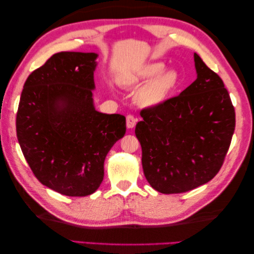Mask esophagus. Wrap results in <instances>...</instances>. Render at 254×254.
<instances>
[{
  "label": "esophagus",
  "mask_w": 254,
  "mask_h": 254,
  "mask_svg": "<svg viewBox=\"0 0 254 254\" xmlns=\"http://www.w3.org/2000/svg\"><path fill=\"white\" fill-rule=\"evenodd\" d=\"M137 122V119L135 117H133L132 115L127 116V128H133L135 127V124Z\"/></svg>",
  "instance_id": "obj_1"
}]
</instances>
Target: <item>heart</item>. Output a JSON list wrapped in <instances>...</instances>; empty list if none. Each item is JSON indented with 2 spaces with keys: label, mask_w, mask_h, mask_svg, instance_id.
<instances>
[{
  "label": "heart",
  "mask_w": 254,
  "mask_h": 254,
  "mask_svg": "<svg viewBox=\"0 0 254 254\" xmlns=\"http://www.w3.org/2000/svg\"><path fill=\"white\" fill-rule=\"evenodd\" d=\"M161 62H152L139 67L126 83L131 86L145 84L138 89L135 96L137 105L146 109L159 107L168 99L170 94L179 84V73L176 69H165Z\"/></svg>",
  "instance_id": "heart-1"
}]
</instances>
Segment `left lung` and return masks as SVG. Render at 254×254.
I'll return each instance as SVG.
<instances>
[{"mask_svg": "<svg viewBox=\"0 0 254 254\" xmlns=\"http://www.w3.org/2000/svg\"><path fill=\"white\" fill-rule=\"evenodd\" d=\"M196 79L179 96L141 111L135 135L146 180L164 194L182 193L217 175L236 115L222 78L194 53Z\"/></svg>", "mask_w": 254, "mask_h": 254, "instance_id": "8db88e82", "label": "left lung"}]
</instances>
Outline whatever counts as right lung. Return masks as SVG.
Here are the masks:
<instances>
[{
  "label": "right lung",
  "instance_id": "add662e5",
  "mask_svg": "<svg viewBox=\"0 0 254 254\" xmlns=\"http://www.w3.org/2000/svg\"><path fill=\"white\" fill-rule=\"evenodd\" d=\"M95 52L53 55L26 79L16 132L42 185L67 196L93 194L104 180L107 154L126 134V117L96 110Z\"/></svg>",
  "mask_w": 254,
  "mask_h": 254
}]
</instances>
